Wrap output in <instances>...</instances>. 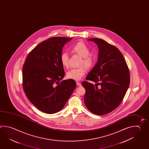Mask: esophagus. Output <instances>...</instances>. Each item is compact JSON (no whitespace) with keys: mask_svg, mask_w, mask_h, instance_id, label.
<instances>
[{"mask_svg":"<svg viewBox=\"0 0 149 149\" xmlns=\"http://www.w3.org/2000/svg\"><path fill=\"white\" fill-rule=\"evenodd\" d=\"M76 84L77 86H81V83L79 82H78V81H77L76 82Z\"/></svg>","mask_w":149,"mask_h":149,"instance_id":"obj_1","label":"esophagus"}]
</instances>
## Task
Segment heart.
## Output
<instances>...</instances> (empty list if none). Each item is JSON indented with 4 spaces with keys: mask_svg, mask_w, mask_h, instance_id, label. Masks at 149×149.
Returning <instances> with one entry per match:
<instances>
[{
    "mask_svg": "<svg viewBox=\"0 0 149 149\" xmlns=\"http://www.w3.org/2000/svg\"><path fill=\"white\" fill-rule=\"evenodd\" d=\"M72 52L83 57L80 65L85 66L87 68H89L92 66L93 64V59L92 57L89 56L90 50L88 47L85 43L82 41H79L70 47ZM61 64L64 67H68V55L66 52L62 53L60 56ZM86 70L84 66L72 68L67 72L66 76L68 79L79 81L82 79V77L85 75Z\"/></svg>",
    "mask_w": 149,
    "mask_h": 149,
    "instance_id": "obj_1",
    "label": "heart"
}]
</instances>
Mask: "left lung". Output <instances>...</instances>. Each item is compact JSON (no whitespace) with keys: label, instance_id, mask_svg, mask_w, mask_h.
Segmentation results:
<instances>
[{"label":"left lung","instance_id":"obj_1","mask_svg":"<svg viewBox=\"0 0 149 149\" xmlns=\"http://www.w3.org/2000/svg\"><path fill=\"white\" fill-rule=\"evenodd\" d=\"M88 40L97 45L99 55L97 63L86 77L96 84L82 83L85 89L84 103L91 112L104 115L122 102L130 85V71L123 55L115 46L99 38Z\"/></svg>","mask_w":149,"mask_h":149}]
</instances>
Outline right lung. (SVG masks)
Segmentation results:
<instances>
[{"instance_id":"obj_1","label":"right lung","mask_w":149,"mask_h":149,"mask_svg":"<svg viewBox=\"0 0 149 149\" xmlns=\"http://www.w3.org/2000/svg\"><path fill=\"white\" fill-rule=\"evenodd\" d=\"M72 38L52 37L40 43L29 53L22 70L23 88L38 109L52 114L62 109L76 88L65 76L60 56L64 45Z\"/></svg>"}]
</instances>
